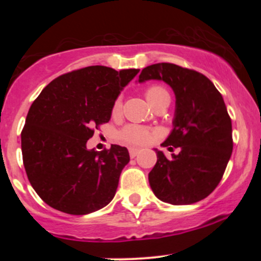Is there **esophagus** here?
<instances>
[{
	"mask_svg": "<svg viewBox=\"0 0 261 261\" xmlns=\"http://www.w3.org/2000/svg\"><path fill=\"white\" fill-rule=\"evenodd\" d=\"M128 152H130V157H131V158H135L137 154H139L140 148H135V147H133V148L128 149Z\"/></svg>",
	"mask_w": 261,
	"mask_h": 261,
	"instance_id": "1",
	"label": "esophagus"
}]
</instances>
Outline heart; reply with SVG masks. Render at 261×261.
<instances>
[{"label":"heart","instance_id":"heart-1","mask_svg":"<svg viewBox=\"0 0 261 261\" xmlns=\"http://www.w3.org/2000/svg\"><path fill=\"white\" fill-rule=\"evenodd\" d=\"M146 98L148 103L153 108L161 106H169L170 95L168 91L162 86H151L146 89ZM121 109V98H118L114 101L113 114H118ZM152 136L151 130L148 128L137 126V125H128V126L122 128L120 133V137L125 142L131 143V145H141V143L147 142L149 137Z\"/></svg>","mask_w":261,"mask_h":261}]
</instances>
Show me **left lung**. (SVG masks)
<instances>
[{
  "label": "left lung",
  "mask_w": 261,
  "mask_h": 261,
  "mask_svg": "<svg viewBox=\"0 0 261 261\" xmlns=\"http://www.w3.org/2000/svg\"><path fill=\"white\" fill-rule=\"evenodd\" d=\"M151 80L174 92L173 130L162 146L180 151L168 160L154 148L149 185L163 202L190 205L208 196L222 179L233 149L232 121L221 93L203 74L162 62L143 68L137 82Z\"/></svg>",
  "instance_id": "1"
}]
</instances>
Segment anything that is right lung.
<instances>
[{"label": "right lung", "mask_w": 261, "mask_h": 261, "mask_svg": "<svg viewBox=\"0 0 261 261\" xmlns=\"http://www.w3.org/2000/svg\"><path fill=\"white\" fill-rule=\"evenodd\" d=\"M139 71L88 66L54 80L32 104L20 135L23 163L33 189L53 208L88 215L115 196L127 148L98 152L87 141L110 120L114 101Z\"/></svg>", "instance_id": "add662e5"}]
</instances>
